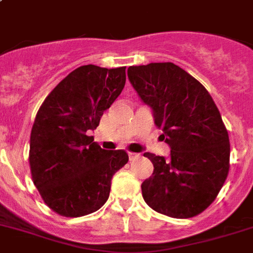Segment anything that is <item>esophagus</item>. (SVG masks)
Returning <instances> with one entry per match:
<instances>
[{
    "instance_id": "1",
    "label": "esophagus",
    "mask_w": 253,
    "mask_h": 253,
    "mask_svg": "<svg viewBox=\"0 0 253 253\" xmlns=\"http://www.w3.org/2000/svg\"><path fill=\"white\" fill-rule=\"evenodd\" d=\"M128 155H129V159L130 160H135L139 158V154H135V152H129Z\"/></svg>"
}]
</instances>
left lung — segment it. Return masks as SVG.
Returning a JSON list of instances; mask_svg holds the SVG:
<instances>
[{
  "mask_svg": "<svg viewBox=\"0 0 253 253\" xmlns=\"http://www.w3.org/2000/svg\"><path fill=\"white\" fill-rule=\"evenodd\" d=\"M128 79L170 149L168 158L143 154L154 173L142 182V197L159 213L197 216L229 173L230 143L218 108L197 79L170 62L131 66Z\"/></svg>",
  "mask_w": 253,
  "mask_h": 253,
  "instance_id": "obj_1",
  "label": "left lung"
}]
</instances>
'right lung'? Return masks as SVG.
Listing matches in <instances>:
<instances>
[{"label": "right lung", "mask_w": 253, "mask_h": 253, "mask_svg": "<svg viewBox=\"0 0 253 253\" xmlns=\"http://www.w3.org/2000/svg\"><path fill=\"white\" fill-rule=\"evenodd\" d=\"M125 79V67L81 66L40 107L29 164L35 186L56 213L80 217L99 210L108 199L112 176L128 163L126 152L101 149L87 135L120 95Z\"/></svg>", "instance_id": "1"}]
</instances>
